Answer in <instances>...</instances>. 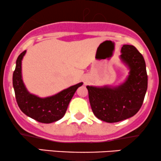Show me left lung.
Here are the masks:
<instances>
[{
  "label": "left lung",
  "mask_w": 161,
  "mask_h": 161,
  "mask_svg": "<svg viewBox=\"0 0 161 161\" xmlns=\"http://www.w3.org/2000/svg\"><path fill=\"white\" fill-rule=\"evenodd\" d=\"M121 60L129 73L117 86H86L92 110L97 118L116 123L132 117L143 104L147 88V75L144 57L133 45L121 48Z\"/></svg>",
  "instance_id": "left-lung-1"
}]
</instances>
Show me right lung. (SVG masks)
I'll return each mask as SVG.
<instances>
[{
	"mask_svg": "<svg viewBox=\"0 0 161 161\" xmlns=\"http://www.w3.org/2000/svg\"><path fill=\"white\" fill-rule=\"evenodd\" d=\"M25 53L26 51H24L19 55L13 74V86L18 106L25 115L40 123H51L59 120L65 115L73 95L83 83L79 82L49 97H40L31 94L22 78V60Z\"/></svg>",
	"mask_w": 161,
	"mask_h": 161,
	"instance_id": "1",
	"label": "right lung"
}]
</instances>
